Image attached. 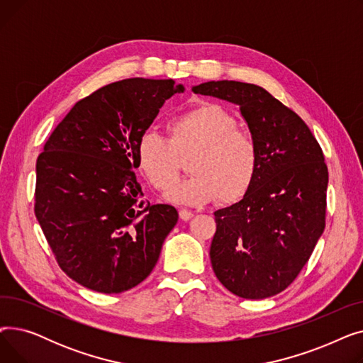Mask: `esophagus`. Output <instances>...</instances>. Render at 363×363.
Instances as JSON below:
<instances>
[{
  "mask_svg": "<svg viewBox=\"0 0 363 363\" xmlns=\"http://www.w3.org/2000/svg\"><path fill=\"white\" fill-rule=\"evenodd\" d=\"M193 216H194V213L191 211H188V208H181L179 211V218L182 220H189Z\"/></svg>",
  "mask_w": 363,
  "mask_h": 363,
  "instance_id": "obj_1",
  "label": "esophagus"
}]
</instances>
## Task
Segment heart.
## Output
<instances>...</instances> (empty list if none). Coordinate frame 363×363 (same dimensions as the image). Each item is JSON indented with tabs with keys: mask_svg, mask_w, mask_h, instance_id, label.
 I'll return each mask as SVG.
<instances>
[{
	"mask_svg": "<svg viewBox=\"0 0 363 363\" xmlns=\"http://www.w3.org/2000/svg\"><path fill=\"white\" fill-rule=\"evenodd\" d=\"M169 137L147 129L137 144V159L150 184L159 191L178 181L181 156L193 175L170 189L175 203L201 206L215 199L231 203L247 194L257 174V147L249 132L237 129L230 113L213 103L184 110L167 122Z\"/></svg>",
	"mask_w": 363,
	"mask_h": 363,
	"instance_id": "obj_1",
	"label": "heart"
}]
</instances>
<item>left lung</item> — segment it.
<instances>
[{
  "label": "left lung",
  "instance_id": "8db88e82",
  "mask_svg": "<svg viewBox=\"0 0 363 363\" xmlns=\"http://www.w3.org/2000/svg\"><path fill=\"white\" fill-rule=\"evenodd\" d=\"M193 91L240 106L259 157L244 199L215 212L213 272L238 297L275 296L297 278L325 230L322 148L298 114L259 85L212 81Z\"/></svg>",
  "mask_w": 363,
  "mask_h": 363
}]
</instances>
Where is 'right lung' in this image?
Here are the masks:
<instances>
[{
  "instance_id": "obj_1",
  "label": "right lung",
  "mask_w": 363,
  "mask_h": 363,
  "mask_svg": "<svg viewBox=\"0 0 363 363\" xmlns=\"http://www.w3.org/2000/svg\"><path fill=\"white\" fill-rule=\"evenodd\" d=\"M182 85L132 78L79 100L36 160L35 216L73 281L104 294L143 282L178 222L169 204L144 203L137 144Z\"/></svg>"
}]
</instances>
